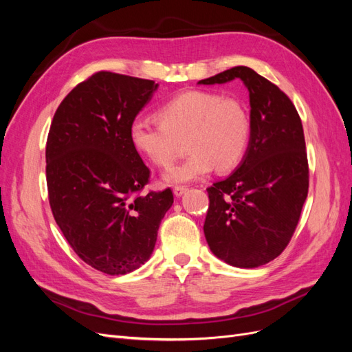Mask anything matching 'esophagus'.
Masks as SVG:
<instances>
[{"label":"esophagus","mask_w":352,"mask_h":352,"mask_svg":"<svg viewBox=\"0 0 352 352\" xmlns=\"http://www.w3.org/2000/svg\"><path fill=\"white\" fill-rule=\"evenodd\" d=\"M188 190V188L186 186H175L173 188V194L176 195V197H182L185 192Z\"/></svg>","instance_id":"esophagus-1"}]
</instances>
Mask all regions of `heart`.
Instances as JSON below:
<instances>
[{
  "label": "heart",
  "mask_w": 352,
  "mask_h": 352,
  "mask_svg": "<svg viewBox=\"0 0 352 352\" xmlns=\"http://www.w3.org/2000/svg\"><path fill=\"white\" fill-rule=\"evenodd\" d=\"M160 122L136 117L129 136L135 150L158 167H167L186 140L189 155L164 173L167 184H186L212 168L228 172L248 150L251 119L245 104L211 91H188L158 109Z\"/></svg>",
  "instance_id": "b5f03b06"
}]
</instances>
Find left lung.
Wrapping results in <instances>:
<instances>
[{"label": "left lung", "mask_w": 352, "mask_h": 352, "mask_svg": "<svg viewBox=\"0 0 352 352\" xmlns=\"http://www.w3.org/2000/svg\"><path fill=\"white\" fill-rule=\"evenodd\" d=\"M236 78L250 91L251 140L235 172L207 188L204 235L216 257L252 269L289 243L308 194V160L300 114L274 83L245 66L198 83Z\"/></svg>", "instance_id": "obj_1"}]
</instances>
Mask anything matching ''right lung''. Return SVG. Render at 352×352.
<instances>
[{
  "mask_svg": "<svg viewBox=\"0 0 352 352\" xmlns=\"http://www.w3.org/2000/svg\"><path fill=\"white\" fill-rule=\"evenodd\" d=\"M158 83L98 72L61 101L47 140V186L63 235L91 267L111 276L151 257L173 192L141 195L148 168L129 127Z\"/></svg>",
  "mask_w": 352,
  "mask_h": 352,
  "instance_id": "1",
  "label": "right lung"
}]
</instances>
